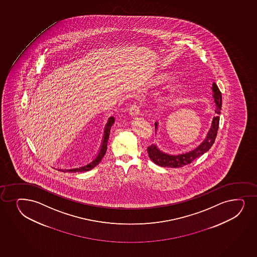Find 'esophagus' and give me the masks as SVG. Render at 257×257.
<instances>
[{
	"instance_id": "34e87169",
	"label": "esophagus",
	"mask_w": 257,
	"mask_h": 257,
	"mask_svg": "<svg viewBox=\"0 0 257 257\" xmlns=\"http://www.w3.org/2000/svg\"><path fill=\"white\" fill-rule=\"evenodd\" d=\"M130 114L132 116H137L140 115V107L137 103H134L130 108Z\"/></svg>"
}]
</instances>
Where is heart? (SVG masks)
<instances>
[{"label":"heart","instance_id":"1","mask_svg":"<svg viewBox=\"0 0 257 257\" xmlns=\"http://www.w3.org/2000/svg\"><path fill=\"white\" fill-rule=\"evenodd\" d=\"M177 88V86H175L174 84H170L168 86H166V92L168 93L174 92L175 90Z\"/></svg>","mask_w":257,"mask_h":257}]
</instances>
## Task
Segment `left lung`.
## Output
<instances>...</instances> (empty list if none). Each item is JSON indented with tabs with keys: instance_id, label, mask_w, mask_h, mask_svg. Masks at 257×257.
<instances>
[{
	"instance_id": "1",
	"label": "left lung",
	"mask_w": 257,
	"mask_h": 257,
	"mask_svg": "<svg viewBox=\"0 0 257 257\" xmlns=\"http://www.w3.org/2000/svg\"><path fill=\"white\" fill-rule=\"evenodd\" d=\"M212 97L214 98V103L216 104V116L212 118V123L210 126L209 130L206 135L205 139L202 141L198 147L187 151L185 153L178 154H171L163 152L157 144H153L148 148V155L150 160L156 165L167 167V168H180L184 165H189L195 159L203 155L209 150L212 144L215 142L216 136L218 132V123H219V114L222 107V94L215 83H212ZM160 127L159 121L155 122V131H158Z\"/></svg>"
}]
</instances>
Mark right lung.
<instances>
[{"label": "right lung", "mask_w": 257, "mask_h": 257, "mask_svg": "<svg viewBox=\"0 0 257 257\" xmlns=\"http://www.w3.org/2000/svg\"><path fill=\"white\" fill-rule=\"evenodd\" d=\"M115 122V118L114 116H110L108 118L105 126H104V130H103V136L102 138V142H101L100 148L97 151V154L95 155L94 158L92 159L88 164L83 165V166H79L76 168L71 169H58V171H63V172H84V171H88L94 168L95 166H97L101 160L103 159L104 154L106 153L107 151V142L109 140V133H110V128L112 127L113 124Z\"/></svg>", "instance_id": "right-lung-1"}]
</instances>
